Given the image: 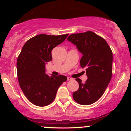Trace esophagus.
<instances>
[{
    "instance_id": "1",
    "label": "esophagus",
    "mask_w": 131,
    "mask_h": 131,
    "mask_svg": "<svg viewBox=\"0 0 131 131\" xmlns=\"http://www.w3.org/2000/svg\"><path fill=\"white\" fill-rule=\"evenodd\" d=\"M67 80H68V81L73 80V78H70V77H68V78H67Z\"/></svg>"
}]
</instances>
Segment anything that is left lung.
<instances>
[{
    "mask_svg": "<svg viewBox=\"0 0 131 131\" xmlns=\"http://www.w3.org/2000/svg\"><path fill=\"white\" fill-rule=\"evenodd\" d=\"M67 40L82 54L80 65L85 68L88 78L84 83L76 79L79 87L73 97L79 104H92L102 97L112 79V51L106 40L92 31L71 34Z\"/></svg>",
    "mask_w": 131,
    "mask_h": 131,
    "instance_id": "obj_1",
    "label": "left lung"
}]
</instances>
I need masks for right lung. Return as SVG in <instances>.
Masks as SVG:
<instances>
[{
	"instance_id": "add662e5",
	"label": "right lung",
	"mask_w": 131,
	"mask_h": 131,
	"mask_svg": "<svg viewBox=\"0 0 131 131\" xmlns=\"http://www.w3.org/2000/svg\"><path fill=\"white\" fill-rule=\"evenodd\" d=\"M68 35L36 36L25 43L18 57L19 86L28 100L36 106H45L52 103L58 88L67 80V76L63 75L47 74L45 64L52 60V49L62 43Z\"/></svg>"
}]
</instances>
